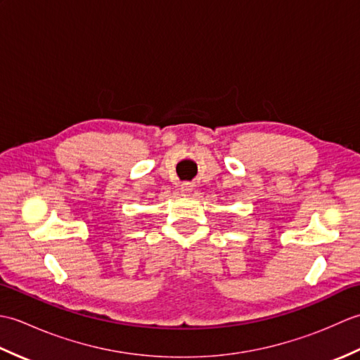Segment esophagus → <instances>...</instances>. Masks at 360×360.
<instances>
[{
    "instance_id": "1",
    "label": "esophagus",
    "mask_w": 360,
    "mask_h": 360,
    "mask_svg": "<svg viewBox=\"0 0 360 360\" xmlns=\"http://www.w3.org/2000/svg\"><path fill=\"white\" fill-rule=\"evenodd\" d=\"M181 190H182V192H186V193L192 192V190H193V184H192V182H182Z\"/></svg>"
}]
</instances>
